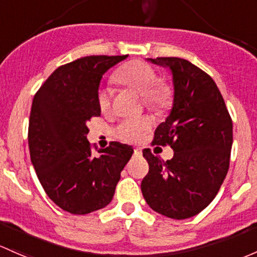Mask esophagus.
<instances>
[{
	"label": "esophagus",
	"instance_id": "1",
	"mask_svg": "<svg viewBox=\"0 0 257 257\" xmlns=\"http://www.w3.org/2000/svg\"><path fill=\"white\" fill-rule=\"evenodd\" d=\"M134 155L137 156L142 155V149H140V148H134Z\"/></svg>",
	"mask_w": 257,
	"mask_h": 257
}]
</instances>
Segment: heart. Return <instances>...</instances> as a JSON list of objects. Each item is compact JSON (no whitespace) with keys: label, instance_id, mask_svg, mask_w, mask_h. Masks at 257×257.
Listing matches in <instances>:
<instances>
[{"label":"heart","instance_id":"heart-1","mask_svg":"<svg viewBox=\"0 0 257 257\" xmlns=\"http://www.w3.org/2000/svg\"><path fill=\"white\" fill-rule=\"evenodd\" d=\"M113 81L123 87L142 94L144 104L150 109L165 110L172 104L174 93L166 81L160 80L158 72L149 64L140 60L129 61L113 74ZM97 103L102 112H107L112 104V92L101 88L97 93ZM153 126V119L148 115L125 118L115 126L114 134L126 143L140 142Z\"/></svg>","mask_w":257,"mask_h":257}]
</instances>
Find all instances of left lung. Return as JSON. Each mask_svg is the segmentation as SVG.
<instances>
[{
	"instance_id": "8db88e82",
	"label": "left lung",
	"mask_w": 257,
	"mask_h": 257,
	"mask_svg": "<svg viewBox=\"0 0 257 257\" xmlns=\"http://www.w3.org/2000/svg\"><path fill=\"white\" fill-rule=\"evenodd\" d=\"M170 67L174 106L156 128L153 145H170L174 158L164 161L143 150L149 172L142 192L149 207L172 219L198 214L214 199L229 170L233 120L212 77L181 58L149 59Z\"/></svg>"
}]
</instances>
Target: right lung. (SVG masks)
<instances>
[{"label":"right lung","mask_w":257,"mask_h":257,"mask_svg":"<svg viewBox=\"0 0 257 257\" xmlns=\"http://www.w3.org/2000/svg\"><path fill=\"white\" fill-rule=\"evenodd\" d=\"M128 55H92L59 66L40 86L29 117L31 160L48 197L71 214L104 208L133 149L110 143L93 156L88 123L101 115L102 75Z\"/></svg>","instance_id":"1"}]
</instances>
